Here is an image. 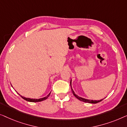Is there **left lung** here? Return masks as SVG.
I'll return each mask as SVG.
<instances>
[{"mask_svg": "<svg viewBox=\"0 0 127 127\" xmlns=\"http://www.w3.org/2000/svg\"><path fill=\"white\" fill-rule=\"evenodd\" d=\"M70 85H71V80L70 81ZM71 90H72V92L73 94H74L75 97L76 98H78L79 100L81 101H83V102H87V103H97L98 102H101V101H102V99H101V100H91V99H85V98H82V97H80L79 96L76 95L75 93V92H74V90H73V89H72V87H71Z\"/></svg>", "mask_w": 127, "mask_h": 127, "instance_id": "left-lung-1", "label": "left lung"}]
</instances>
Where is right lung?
Segmentation results:
<instances>
[{
	"mask_svg": "<svg viewBox=\"0 0 127 127\" xmlns=\"http://www.w3.org/2000/svg\"><path fill=\"white\" fill-rule=\"evenodd\" d=\"M51 93H49V94H48V95H46V97H44V98H40V99H34V98H26V97H22V95H21L20 94H19V95H21V97L23 99H24L25 100H26V101H29V102H40V101H44V100H45L46 99L48 98V97H49L50 94H51Z\"/></svg>",
	"mask_w": 127,
	"mask_h": 127,
	"instance_id": "right-lung-1",
	"label": "right lung"
}]
</instances>
